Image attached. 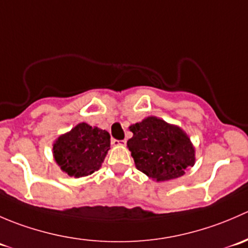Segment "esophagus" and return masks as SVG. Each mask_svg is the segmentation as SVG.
I'll return each mask as SVG.
<instances>
[{"label": "esophagus", "mask_w": 248, "mask_h": 248, "mask_svg": "<svg viewBox=\"0 0 248 248\" xmlns=\"http://www.w3.org/2000/svg\"><path fill=\"white\" fill-rule=\"evenodd\" d=\"M112 144H114V145H124V144H126V140L112 139Z\"/></svg>", "instance_id": "34e87169"}]
</instances>
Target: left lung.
I'll use <instances>...</instances> for the list:
<instances>
[{
    "label": "left lung",
    "instance_id": "8db88e82",
    "mask_svg": "<svg viewBox=\"0 0 248 248\" xmlns=\"http://www.w3.org/2000/svg\"><path fill=\"white\" fill-rule=\"evenodd\" d=\"M127 141L137 169L156 181L176 179L196 162L191 139L180 127L156 116L129 126Z\"/></svg>",
    "mask_w": 248,
    "mask_h": 248
}]
</instances>
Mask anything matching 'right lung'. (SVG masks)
<instances>
[{"label": "right lung", "instance_id": "1", "mask_svg": "<svg viewBox=\"0 0 248 248\" xmlns=\"http://www.w3.org/2000/svg\"><path fill=\"white\" fill-rule=\"evenodd\" d=\"M109 149L108 132L81 122L55 140L52 155L62 171L81 177L101 168Z\"/></svg>", "mask_w": 248, "mask_h": 248}]
</instances>
